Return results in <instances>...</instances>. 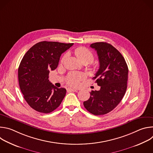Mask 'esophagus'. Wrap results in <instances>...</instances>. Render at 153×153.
Wrapping results in <instances>:
<instances>
[{"instance_id":"esophagus-1","label":"esophagus","mask_w":153,"mask_h":153,"mask_svg":"<svg viewBox=\"0 0 153 153\" xmlns=\"http://www.w3.org/2000/svg\"><path fill=\"white\" fill-rule=\"evenodd\" d=\"M67 91H74V92H77V91H78V90L69 88H68V89H67Z\"/></svg>"}]
</instances>
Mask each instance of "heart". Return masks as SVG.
I'll return each instance as SVG.
<instances>
[{
  "label": "heart",
  "mask_w": 153,
  "mask_h": 153,
  "mask_svg": "<svg viewBox=\"0 0 153 153\" xmlns=\"http://www.w3.org/2000/svg\"><path fill=\"white\" fill-rule=\"evenodd\" d=\"M74 53L77 59L82 63H86L88 64L92 62L94 59V54L88 48L85 47H79L76 48ZM67 56V54H65L62 57L61 59L62 62H63ZM93 68L96 70L97 68V65H94ZM85 78V75L84 74H71L67 78V83L70 85L77 86L80 84V82Z\"/></svg>",
  "instance_id": "heart-1"
}]
</instances>
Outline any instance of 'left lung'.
Listing matches in <instances>:
<instances>
[{"instance_id":"1","label":"left lung","mask_w":153,"mask_h":153,"mask_svg":"<svg viewBox=\"0 0 153 153\" xmlns=\"http://www.w3.org/2000/svg\"><path fill=\"white\" fill-rule=\"evenodd\" d=\"M97 53L99 69L93 78L100 86L91 91L90 99L83 102L85 108L94 115L111 111L123 99L127 88L128 68L121 53L106 42L91 44Z\"/></svg>"}]
</instances>
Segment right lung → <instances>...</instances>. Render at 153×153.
I'll list each match as a JSON object with an SVG mask.
<instances>
[{"label": "right lung", "instance_id": "1", "mask_svg": "<svg viewBox=\"0 0 153 153\" xmlns=\"http://www.w3.org/2000/svg\"><path fill=\"white\" fill-rule=\"evenodd\" d=\"M73 43L40 42L33 45L22 59L18 79L22 93L34 110L50 113L59 106L66 90L58 88L48 80L50 70L58 66L61 54Z\"/></svg>", "mask_w": 153, "mask_h": 153}]
</instances>
